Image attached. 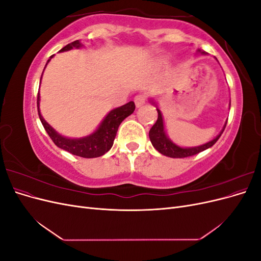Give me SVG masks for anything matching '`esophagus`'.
<instances>
[{"instance_id":"34e87169","label":"esophagus","mask_w":261,"mask_h":261,"mask_svg":"<svg viewBox=\"0 0 261 261\" xmlns=\"http://www.w3.org/2000/svg\"><path fill=\"white\" fill-rule=\"evenodd\" d=\"M134 102H135V105H136L137 108H140L141 106L145 105L146 96H145V94H138V96L134 98Z\"/></svg>"}]
</instances>
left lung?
Returning a JSON list of instances; mask_svg holds the SVG:
<instances>
[{"label": "left lung", "mask_w": 261, "mask_h": 261, "mask_svg": "<svg viewBox=\"0 0 261 261\" xmlns=\"http://www.w3.org/2000/svg\"><path fill=\"white\" fill-rule=\"evenodd\" d=\"M198 52H200L202 54L206 53L201 50H198ZM152 103L155 105L153 101H152ZM156 111H158V120L149 132V138H150V141H151L152 146L158 150V151L162 153L163 155H167L170 158H186V156L195 155L197 153L203 151V150L212 147L217 143V140L220 138L221 134L223 133L225 126H226V124H224L223 128H222V130H221L219 135L207 144L201 145V146H197V147H192V148H181V147L175 145L173 141H171V139H169V137L167 136V134H165V130H164L162 114L160 112V110L158 109V107H156ZM226 123H227V121H226Z\"/></svg>", "instance_id": "left-lung-1"}]
</instances>
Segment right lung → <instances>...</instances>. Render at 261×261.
Returning <instances> with one entry per match:
<instances>
[{"label": "right lung", "instance_id": "obj_1", "mask_svg": "<svg viewBox=\"0 0 261 261\" xmlns=\"http://www.w3.org/2000/svg\"><path fill=\"white\" fill-rule=\"evenodd\" d=\"M82 43L80 40L73 41L72 43H68L64 48L61 49V52L68 51L73 48H81ZM53 58L51 55L50 59L46 62V64L50 62ZM45 64V66H46ZM42 78V75H41ZM40 94L38 92L37 98V107H38V114L40 117V121L43 125L45 132L48 133L50 138L53 140V143L57 145L59 148L66 150L69 153L74 155H78L82 158H98L108 152L113 146V141L116 136V133L118 129V126L125 120L126 117L129 116L134 110H135V103L133 101H129L120 108H116L112 111H110L108 115L105 117V120L101 122L100 126L96 132H93L91 135L86 136L83 138H67L60 135L58 132H55L51 126L44 121L40 113V109H39V103H40Z\"/></svg>", "mask_w": 261, "mask_h": 261}]
</instances>
